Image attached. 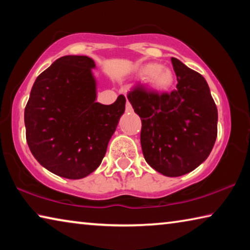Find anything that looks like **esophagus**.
Listing matches in <instances>:
<instances>
[{"label": "esophagus", "instance_id": "1", "mask_svg": "<svg viewBox=\"0 0 250 250\" xmlns=\"http://www.w3.org/2000/svg\"><path fill=\"white\" fill-rule=\"evenodd\" d=\"M125 111H126V112H132V111H133L132 105L130 104L129 101H126V104H125Z\"/></svg>", "mask_w": 250, "mask_h": 250}]
</instances>
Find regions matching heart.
Masks as SVG:
<instances>
[{
    "mask_svg": "<svg viewBox=\"0 0 250 250\" xmlns=\"http://www.w3.org/2000/svg\"><path fill=\"white\" fill-rule=\"evenodd\" d=\"M142 73L146 76L147 83L158 90H167L174 82V74L166 66L149 64L143 68Z\"/></svg>",
    "mask_w": 250,
    "mask_h": 250,
    "instance_id": "heart-1",
    "label": "heart"
}]
</instances>
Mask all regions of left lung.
Segmentation results:
<instances>
[{"instance_id": "1", "label": "left lung", "mask_w": 250, "mask_h": 250, "mask_svg": "<svg viewBox=\"0 0 250 250\" xmlns=\"http://www.w3.org/2000/svg\"><path fill=\"white\" fill-rule=\"evenodd\" d=\"M171 61L176 89L159 94L135 86L128 99L141 118L140 140L147 164L175 177L195 170L209 155L218 115L205 78L179 59Z\"/></svg>"}]
</instances>
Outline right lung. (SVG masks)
Here are the masks:
<instances>
[{
	"mask_svg": "<svg viewBox=\"0 0 250 250\" xmlns=\"http://www.w3.org/2000/svg\"><path fill=\"white\" fill-rule=\"evenodd\" d=\"M95 62L87 56L55 61L34 83L24 112L26 141L41 166L78 180L100 166L124 115L125 98L96 103Z\"/></svg>",
	"mask_w": 250,
	"mask_h": 250,
	"instance_id": "add662e5",
	"label": "right lung"
}]
</instances>
